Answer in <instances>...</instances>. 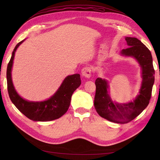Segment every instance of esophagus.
<instances>
[{
	"label": "esophagus",
	"mask_w": 160,
	"mask_h": 160,
	"mask_svg": "<svg viewBox=\"0 0 160 160\" xmlns=\"http://www.w3.org/2000/svg\"><path fill=\"white\" fill-rule=\"evenodd\" d=\"M81 73L85 78H89L91 75V69L89 67H85L82 69Z\"/></svg>",
	"instance_id": "obj_1"
}]
</instances>
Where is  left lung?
Segmentation results:
<instances>
[{"instance_id": "obj_1", "label": "left lung", "mask_w": 160, "mask_h": 160, "mask_svg": "<svg viewBox=\"0 0 160 160\" xmlns=\"http://www.w3.org/2000/svg\"><path fill=\"white\" fill-rule=\"evenodd\" d=\"M129 47L122 50L120 55L133 57L141 67L142 85L135 98L128 103L113 101L109 95V84L105 79L95 80L96 93L94 106L101 118L117 123H127L135 119L147 108L152 95L155 80V71L151 52L137 38L125 37Z\"/></svg>"}]
</instances>
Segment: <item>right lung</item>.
<instances>
[{"instance_id":"right-lung-1","label":"right lung","mask_w":160,"mask_h":160,"mask_svg":"<svg viewBox=\"0 0 160 160\" xmlns=\"http://www.w3.org/2000/svg\"><path fill=\"white\" fill-rule=\"evenodd\" d=\"M25 41L22 40L14 47L7 70L8 92L12 103L27 118L35 122H49L59 119L68 110L71 96L80 86L81 81L79 74L66 77L60 87L50 98L42 101H28L18 95L13 85L12 67L15 52L18 47Z\"/></svg>"}]
</instances>
